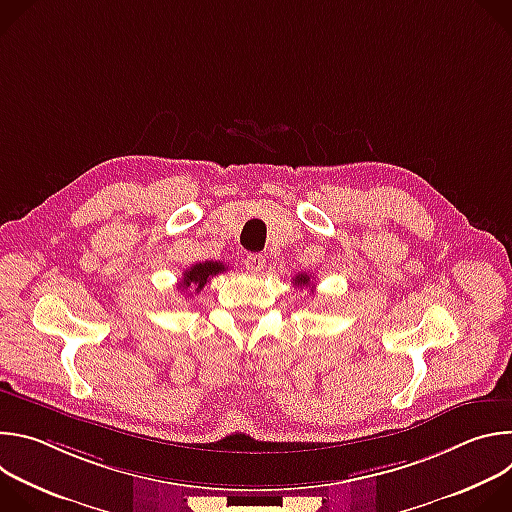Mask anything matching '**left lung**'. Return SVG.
Returning a JSON list of instances; mask_svg holds the SVG:
<instances>
[{
    "instance_id": "left-lung-1",
    "label": "left lung",
    "mask_w": 512,
    "mask_h": 512,
    "mask_svg": "<svg viewBox=\"0 0 512 512\" xmlns=\"http://www.w3.org/2000/svg\"><path fill=\"white\" fill-rule=\"evenodd\" d=\"M223 271H227V269H225V265H223L221 261L194 263L190 269L184 271V277H182L178 289H186V291H188V287L194 285L196 291H200V289L206 285V281H208L210 277H214V275H218V273H223Z\"/></svg>"
}]
</instances>
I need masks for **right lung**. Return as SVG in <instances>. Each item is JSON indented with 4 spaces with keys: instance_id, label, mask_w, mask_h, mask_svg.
Listing matches in <instances>:
<instances>
[{
    "instance_id": "1",
    "label": "right lung",
    "mask_w": 512,
    "mask_h": 512,
    "mask_svg": "<svg viewBox=\"0 0 512 512\" xmlns=\"http://www.w3.org/2000/svg\"><path fill=\"white\" fill-rule=\"evenodd\" d=\"M296 285L298 287H308V285H312V275H308V273H302V275H296Z\"/></svg>"
}]
</instances>
